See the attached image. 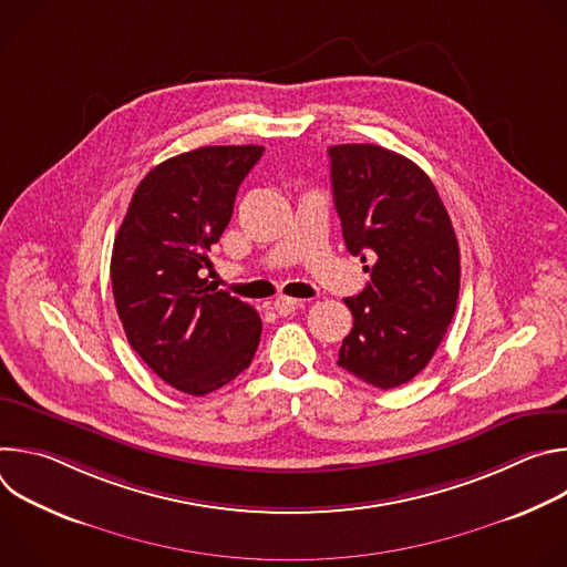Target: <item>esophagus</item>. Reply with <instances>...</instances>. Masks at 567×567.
<instances>
[{
    "label": "esophagus",
    "instance_id": "1",
    "mask_svg": "<svg viewBox=\"0 0 567 567\" xmlns=\"http://www.w3.org/2000/svg\"><path fill=\"white\" fill-rule=\"evenodd\" d=\"M298 305H300V300H296V298H291V296H278V298L274 300V309H276L280 316L293 313V311L298 309Z\"/></svg>",
    "mask_w": 567,
    "mask_h": 567
}]
</instances>
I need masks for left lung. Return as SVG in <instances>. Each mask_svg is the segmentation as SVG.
Instances as JSON below:
<instances>
[{"label": "left lung", "instance_id": "obj_1", "mask_svg": "<svg viewBox=\"0 0 567 567\" xmlns=\"http://www.w3.org/2000/svg\"><path fill=\"white\" fill-rule=\"evenodd\" d=\"M346 247L365 256L370 282L346 298L354 326L339 365L381 390L420 374L442 343L460 293L451 217L411 158L372 143L330 147Z\"/></svg>", "mask_w": 567, "mask_h": 567}]
</instances>
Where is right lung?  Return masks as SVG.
<instances>
[{
    "label": "right lung",
    "instance_id": "add662e5",
    "mask_svg": "<svg viewBox=\"0 0 567 567\" xmlns=\"http://www.w3.org/2000/svg\"><path fill=\"white\" fill-rule=\"evenodd\" d=\"M262 152L208 145L154 166L114 239L112 291L125 337L156 377L186 394L226 385L260 346L258 311L210 289L204 269Z\"/></svg>",
    "mask_w": 567,
    "mask_h": 567
}]
</instances>
